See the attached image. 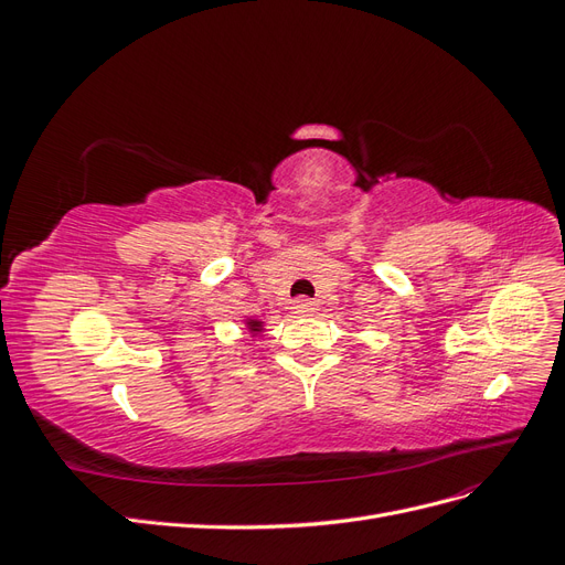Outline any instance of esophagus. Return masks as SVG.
Returning <instances> with one entry per match:
<instances>
[{"instance_id":"obj_1","label":"esophagus","mask_w":565,"mask_h":565,"mask_svg":"<svg viewBox=\"0 0 565 565\" xmlns=\"http://www.w3.org/2000/svg\"><path fill=\"white\" fill-rule=\"evenodd\" d=\"M292 309H295L297 313H301V316H309V313L316 311V301H311V299H297V301L292 303Z\"/></svg>"}]
</instances>
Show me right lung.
<instances>
[{
  "instance_id": "1",
  "label": "right lung",
  "mask_w": 565,
  "mask_h": 565,
  "mask_svg": "<svg viewBox=\"0 0 565 565\" xmlns=\"http://www.w3.org/2000/svg\"><path fill=\"white\" fill-rule=\"evenodd\" d=\"M249 324H252V328H254V330H256V322H249Z\"/></svg>"
}]
</instances>
